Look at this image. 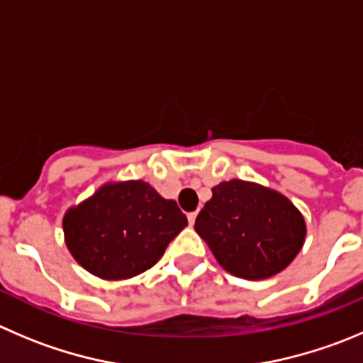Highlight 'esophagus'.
<instances>
[{
  "instance_id": "esophagus-1",
  "label": "esophagus",
  "mask_w": 363,
  "mask_h": 363,
  "mask_svg": "<svg viewBox=\"0 0 363 363\" xmlns=\"http://www.w3.org/2000/svg\"><path fill=\"white\" fill-rule=\"evenodd\" d=\"M196 217H198V212H191V213H189V216H187L189 224H191V226L196 223Z\"/></svg>"
}]
</instances>
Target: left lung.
<instances>
[{"mask_svg": "<svg viewBox=\"0 0 363 363\" xmlns=\"http://www.w3.org/2000/svg\"><path fill=\"white\" fill-rule=\"evenodd\" d=\"M194 228L220 267L244 279L281 272L306 237L301 212L285 196L242 179L216 185Z\"/></svg>", "mask_w": 363, "mask_h": 363, "instance_id": "8db88e82", "label": "left lung"}]
</instances>
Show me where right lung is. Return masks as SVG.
I'll return each instance as SVG.
<instances>
[{"label": "right lung", "instance_id": "right-lung-1", "mask_svg": "<svg viewBox=\"0 0 363 363\" xmlns=\"http://www.w3.org/2000/svg\"><path fill=\"white\" fill-rule=\"evenodd\" d=\"M69 253L91 274L128 279L153 267L187 226L176 201L143 179L105 184L64 216Z\"/></svg>", "mask_w": 363, "mask_h": 363}]
</instances>
